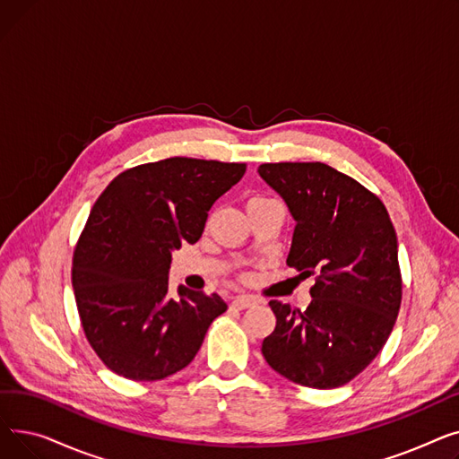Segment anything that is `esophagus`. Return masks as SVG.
<instances>
[{
	"label": "esophagus",
	"instance_id": "1",
	"mask_svg": "<svg viewBox=\"0 0 459 459\" xmlns=\"http://www.w3.org/2000/svg\"><path fill=\"white\" fill-rule=\"evenodd\" d=\"M255 303L256 301L253 298H249V296H238V298L232 299V307H236V308H249Z\"/></svg>",
	"mask_w": 459,
	"mask_h": 459
}]
</instances>
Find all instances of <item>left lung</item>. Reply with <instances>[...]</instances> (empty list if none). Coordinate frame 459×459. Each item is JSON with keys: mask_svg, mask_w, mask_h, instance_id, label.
Instances as JSON below:
<instances>
[{"mask_svg": "<svg viewBox=\"0 0 459 459\" xmlns=\"http://www.w3.org/2000/svg\"><path fill=\"white\" fill-rule=\"evenodd\" d=\"M258 173L296 220L286 264L303 277L316 275L305 310L270 301L277 324L262 355L303 387H341L381 351L400 310L389 212L365 186L320 161L262 163Z\"/></svg>", "mask_w": 459, "mask_h": 459, "instance_id": "8db88e82", "label": "left lung"}]
</instances>
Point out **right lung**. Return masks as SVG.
I'll list each match as a JSON object with an SVG mask.
<instances>
[{
	"mask_svg": "<svg viewBox=\"0 0 459 459\" xmlns=\"http://www.w3.org/2000/svg\"><path fill=\"white\" fill-rule=\"evenodd\" d=\"M246 163L167 158L115 177L91 208L72 258V286L94 353L115 374L156 381L186 368L227 303L178 286L171 253L203 236L208 210Z\"/></svg>",
	"mask_w": 459,
	"mask_h": 459,
	"instance_id": "obj_1",
	"label": "right lung"
}]
</instances>
